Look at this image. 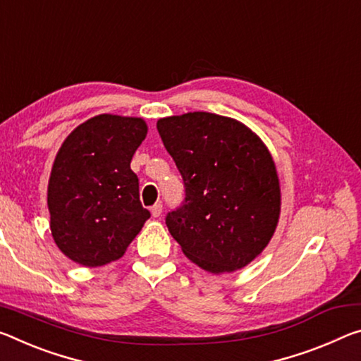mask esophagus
Listing matches in <instances>:
<instances>
[{"mask_svg":"<svg viewBox=\"0 0 361 361\" xmlns=\"http://www.w3.org/2000/svg\"><path fill=\"white\" fill-rule=\"evenodd\" d=\"M151 214H152V216H160L162 215V204L160 202H156L151 207Z\"/></svg>","mask_w":361,"mask_h":361,"instance_id":"obj_1","label":"esophagus"}]
</instances>
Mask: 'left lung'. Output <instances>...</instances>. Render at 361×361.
I'll list each match as a JSON object with an SVG mask.
<instances>
[{
	"instance_id": "obj_1",
	"label": "left lung",
	"mask_w": 361,
	"mask_h": 361,
	"mask_svg": "<svg viewBox=\"0 0 361 361\" xmlns=\"http://www.w3.org/2000/svg\"><path fill=\"white\" fill-rule=\"evenodd\" d=\"M157 131L175 160L185 199L165 216L183 252L210 273L252 262L279 219L276 167L259 136L210 112L160 118Z\"/></svg>"
}]
</instances>
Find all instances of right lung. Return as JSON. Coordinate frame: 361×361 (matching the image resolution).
Returning <instances> with one entry per match:
<instances>
[{"instance_id":"right-lung-1","label":"right lung","mask_w":361,"mask_h":361,"mask_svg":"<svg viewBox=\"0 0 361 361\" xmlns=\"http://www.w3.org/2000/svg\"><path fill=\"white\" fill-rule=\"evenodd\" d=\"M142 118L102 114L67 136L48 185L51 233L61 252L83 267L120 259L149 219L130 169L146 138Z\"/></svg>"}]
</instances>
